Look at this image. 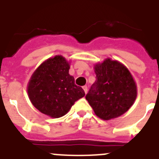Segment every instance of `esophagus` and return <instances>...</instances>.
I'll use <instances>...</instances> for the list:
<instances>
[{"label":"esophagus","mask_w":159,"mask_h":159,"mask_svg":"<svg viewBox=\"0 0 159 159\" xmlns=\"http://www.w3.org/2000/svg\"><path fill=\"white\" fill-rule=\"evenodd\" d=\"M82 89H84V93H87V92H88V87H87L86 85H84V86L82 87Z\"/></svg>","instance_id":"34e87169"}]
</instances>
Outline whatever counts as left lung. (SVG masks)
Listing matches in <instances>:
<instances>
[{
    "label": "left lung",
    "mask_w": 159,
    "mask_h": 159,
    "mask_svg": "<svg viewBox=\"0 0 159 159\" xmlns=\"http://www.w3.org/2000/svg\"><path fill=\"white\" fill-rule=\"evenodd\" d=\"M96 80L85 98L97 117L116 118L133 106L137 96L136 81L128 68L110 58L94 65Z\"/></svg>",
    "instance_id": "left-lung-1"
}]
</instances>
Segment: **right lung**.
<instances>
[{
    "mask_svg": "<svg viewBox=\"0 0 159 159\" xmlns=\"http://www.w3.org/2000/svg\"><path fill=\"white\" fill-rule=\"evenodd\" d=\"M70 61L55 56L43 62L33 73L27 84L32 104L42 114L53 118L66 115L75 101L84 96L81 87L69 74Z\"/></svg>",
    "mask_w": 159,
    "mask_h": 159,
    "instance_id": "obj_1",
    "label": "right lung"
}]
</instances>
